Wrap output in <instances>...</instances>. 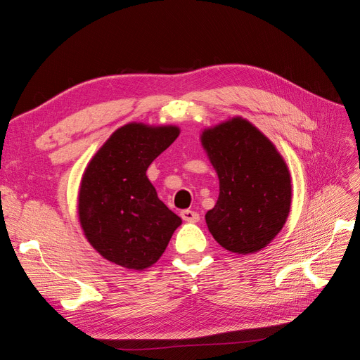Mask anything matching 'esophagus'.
Returning <instances> with one entry per match:
<instances>
[{
	"label": "esophagus",
	"instance_id": "esophagus-1",
	"mask_svg": "<svg viewBox=\"0 0 360 360\" xmlns=\"http://www.w3.org/2000/svg\"><path fill=\"white\" fill-rule=\"evenodd\" d=\"M180 216L184 222H198L200 221V214L197 212H192V210H183V212H180Z\"/></svg>",
	"mask_w": 360,
	"mask_h": 360
}]
</instances>
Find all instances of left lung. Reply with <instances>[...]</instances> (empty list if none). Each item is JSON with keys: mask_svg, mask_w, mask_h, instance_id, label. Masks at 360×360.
<instances>
[{"mask_svg": "<svg viewBox=\"0 0 360 360\" xmlns=\"http://www.w3.org/2000/svg\"><path fill=\"white\" fill-rule=\"evenodd\" d=\"M201 144L219 179V198L205 214L209 231L230 252H258L290 213L291 177L284 158L242 117L204 129Z\"/></svg>", "mask_w": 360, "mask_h": 360, "instance_id": "1", "label": "left lung"}]
</instances>
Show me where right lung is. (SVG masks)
<instances>
[{
  "label": "right lung",
  "instance_id": "right-lung-1",
  "mask_svg": "<svg viewBox=\"0 0 360 360\" xmlns=\"http://www.w3.org/2000/svg\"><path fill=\"white\" fill-rule=\"evenodd\" d=\"M177 126L124 124L97 150L81 180L78 214L105 259L144 270L165 252L181 219L158 198L147 168L177 139Z\"/></svg>",
  "mask_w": 360,
  "mask_h": 360
}]
</instances>
